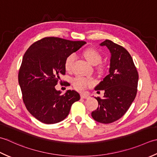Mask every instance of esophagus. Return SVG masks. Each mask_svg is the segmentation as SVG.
<instances>
[{
    "label": "esophagus",
    "mask_w": 157,
    "mask_h": 157,
    "mask_svg": "<svg viewBox=\"0 0 157 157\" xmlns=\"http://www.w3.org/2000/svg\"><path fill=\"white\" fill-rule=\"evenodd\" d=\"M81 98L82 99H88L89 98V95L86 94H81Z\"/></svg>",
    "instance_id": "esophagus-1"
}]
</instances>
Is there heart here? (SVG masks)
<instances>
[{
  "instance_id": "1",
  "label": "heart",
  "mask_w": 157,
  "mask_h": 157,
  "mask_svg": "<svg viewBox=\"0 0 157 157\" xmlns=\"http://www.w3.org/2000/svg\"><path fill=\"white\" fill-rule=\"evenodd\" d=\"M83 56L88 62L92 65H97L101 61V55L97 49L94 48H87L83 52ZM76 56L72 53L66 57L64 62V67L67 71H71L74 65ZM94 80L83 76H78L72 79V85L78 91L85 90L88 87L94 85Z\"/></svg>"
}]
</instances>
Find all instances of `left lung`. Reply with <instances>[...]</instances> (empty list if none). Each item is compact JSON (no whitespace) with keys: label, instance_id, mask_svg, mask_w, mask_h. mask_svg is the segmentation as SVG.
Instances as JSON below:
<instances>
[{"label":"left lung","instance_id":"left-lung-1","mask_svg":"<svg viewBox=\"0 0 157 157\" xmlns=\"http://www.w3.org/2000/svg\"><path fill=\"white\" fill-rule=\"evenodd\" d=\"M111 53L110 67L108 75L95 90H104L103 98H95L97 110L91 116L99 123L108 124L121 119L127 113L137 91L138 72L129 53L122 46L105 40L100 44Z\"/></svg>","mask_w":157,"mask_h":157}]
</instances>
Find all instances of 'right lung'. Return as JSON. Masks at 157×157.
Masks as SVG:
<instances>
[{"instance_id": "right-lung-1", "label": "right lung", "mask_w": 157, "mask_h": 157, "mask_svg": "<svg viewBox=\"0 0 157 157\" xmlns=\"http://www.w3.org/2000/svg\"><path fill=\"white\" fill-rule=\"evenodd\" d=\"M85 43V41L44 37L25 52L19 70L18 81L25 107L40 122L53 124L63 121L72 104L80 100L76 91L68 90L61 94L55 86L59 76L66 74V57ZM64 85L68 86V82H65Z\"/></svg>"}]
</instances>
